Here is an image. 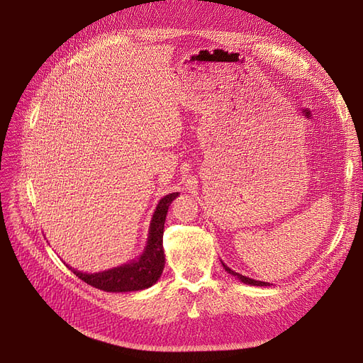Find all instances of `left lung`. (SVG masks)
Returning a JSON list of instances; mask_svg holds the SVG:
<instances>
[{
	"instance_id": "left-lung-1",
	"label": "left lung",
	"mask_w": 363,
	"mask_h": 363,
	"mask_svg": "<svg viewBox=\"0 0 363 363\" xmlns=\"http://www.w3.org/2000/svg\"><path fill=\"white\" fill-rule=\"evenodd\" d=\"M222 266H223V269L227 270L230 274H233V277H235V278H239L243 284H247V285H257V286H267V285H270L269 282H262V281H255V279H251V278H247V277H243V274H240V273H237V272H234V270H231L228 266H225L223 262H222Z\"/></svg>"
}]
</instances>
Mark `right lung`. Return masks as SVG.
<instances>
[{
    "label": "right lung",
    "mask_w": 363,
    "mask_h": 363,
    "mask_svg": "<svg viewBox=\"0 0 363 363\" xmlns=\"http://www.w3.org/2000/svg\"><path fill=\"white\" fill-rule=\"evenodd\" d=\"M176 196H179V192L169 194L159 201L152 222H150L147 246L144 252L136 259L99 273H82L72 269L70 266L67 267L84 282L108 293L140 291L152 286L157 282L165 267L164 245H162L164 240H162V237H164L168 207Z\"/></svg>",
    "instance_id": "obj_1"
}]
</instances>
